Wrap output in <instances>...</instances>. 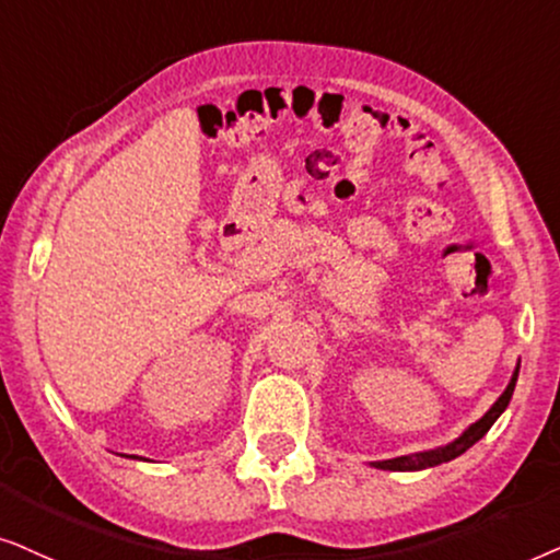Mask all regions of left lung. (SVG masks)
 <instances>
[{"instance_id":"8db88e82","label":"left lung","mask_w":560,"mask_h":560,"mask_svg":"<svg viewBox=\"0 0 560 560\" xmlns=\"http://www.w3.org/2000/svg\"><path fill=\"white\" fill-rule=\"evenodd\" d=\"M517 371L520 369H514L512 382L506 384L504 394L494 401V407H491L489 412L483 415L479 422H474L471 428H468L464 435L458 438V441H453V443L445 445V448H438V451H424V453H415V456H399V458H392V460H378V464H374V466L376 468H386V471H420V468H432V466L445 464V460L460 456V453H466L474 443H479L481 438L487 435L491 424L497 422V417L504 412L506 405H510L514 384H517Z\"/></svg>"}]
</instances>
